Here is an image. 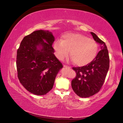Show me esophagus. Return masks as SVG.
Segmentation results:
<instances>
[{
  "mask_svg": "<svg viewBox=\"0 0 123 123\" xmlns=\"http://www.w3.org/2000/svg\"><path fill=\"white\" fill-rule=\"evenodd\" d=\"M63 67H64V68H69V69L70 68L69 66H66V65H64Z\"/></svg>",
  "mask_w": 123,
  "mask_h": 123,
  "instance_id": "esophagus-1",
  "label": "esophagus"
}]
</instances>
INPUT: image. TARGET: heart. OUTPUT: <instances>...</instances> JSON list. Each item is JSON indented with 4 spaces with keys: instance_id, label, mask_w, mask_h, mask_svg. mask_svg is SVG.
<instances>
[{
    "instance_id": "b5f03b06",
    "label": "heart",
    "mask_w": 123,
    "mask_h": 123,
    "mask_svg": "<svg viewBox=\"0 0 123 123\" xmlns=\"http://www.w3.org/2000/svg\"><path fill=\"white\" fill-rule=\"evenodd\" d=\"M54 49L58 59L63 60L69 55L78 66H86L93 61L98 52V45L94 39L79 34H64L62 41L54 43Z\"/></svg>"
}]
</instances>
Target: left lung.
Here are the masks:
<instances>
[{"instance_id":"left-lung-1","label":"left lung","mask_w":123,"mask_h":123,"mask_svg":"<svg viewBox=\"0 0 123 123\" xmlns=\"http://www.w3.org/2000/svg\"><path fill=\"white\" fill-rule=\"evenodd\" d=\"M91 34L94 41L99 44L101 50L90 63L73 67L76 75L72 81V87L74 92L81 98H88L99 92L105 81L110 66L109 51L105 42L94 33Z\"/></svg>"}]
</instances>
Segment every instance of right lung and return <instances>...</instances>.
<instances>
[{
  "mask_svg": "<svg viewBox=\"0 0 123 123\" xmlns=\"http://www.w3.org/2000/svg\"><path fill=\"white\" fill-rule=\"evenodd\" d=\"M54 41L49 31H35L24 37L17 50L18 78L23 86L34 94L42 95L49 92L63 67L54 54Z\"/></svg>",
  "mask_w": 123,
  "mask_h": 123,
  "instance_id": "right-lung-1",
  "label": "right lung"
}]
</instances>
